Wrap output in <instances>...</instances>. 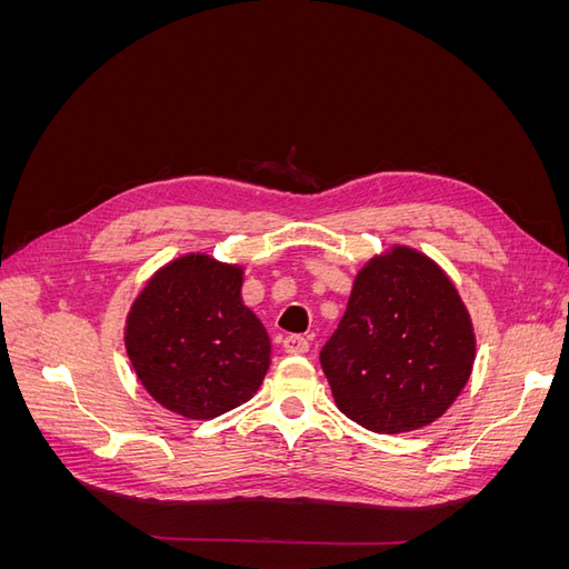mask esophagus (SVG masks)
<instances>
[{
  "label": "esophagus",
  "instance_id": "34e87169",
  "mask_svg": "<svg viewBox=\"0 0 569 569\" xmlns=\"http://www.w3.org/2000/svg\"><path fill=\"white\" fill-rule=\"evenodd\" d=\"M284 351L289 356H303V353H308V339L301 337V335H289L284 339Z\"/></svg>",
  "mask_w": 569,
  "mask_h": 569
}]
</instances>
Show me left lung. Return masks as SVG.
<instances>
[{
    "label": "left lung",
    "instance_id": "1",
    "mask_svg": "<svg viewBox=\"0 0 569 569\" xmlns=\"http://www.w3.org/2000/svg\"><path fill=\"white\" fill-rule=\"evenodd\" d=\"M475 332L446 272L391 247L356 274L347 313L320 351L339 410L377 435L441 418L468 385Z\"/></svg>",
    "mask_w": 569,
    "mask_h": 569
}]
</instances>
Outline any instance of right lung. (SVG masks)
Wrapping results in <instances>:
<instances>
[{
    "instance_id": "obj_1",
    "label": "right lung",
    "mask_w": 569,
    "mask_h": 569,
    "mask_svg": "<svg viewBox=\"0 0 569 569\" xmlns=\"http://www.w3.org/2000/svg\"><path fill=\"white\" fill-rule=\"evenodd\" d=\"M242 268L206 253L163 266L134 299L126 349L144 389L189 420L249 401L270 366V337L242 301Z\"/></svg>"
}]
</instances>
